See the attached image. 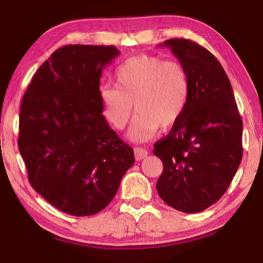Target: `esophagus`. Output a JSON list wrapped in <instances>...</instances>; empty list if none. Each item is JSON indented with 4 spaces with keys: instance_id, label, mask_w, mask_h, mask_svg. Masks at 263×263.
<instances>
[{
    "instance_id": "34e87169",
    "label": "esophagus",
    "mask_w": 263,
    "mask_h": 263,
    "mask_svg": "<svg viewBox=\"0 0 263 263\" xmlns=\"http://www.w3.org/2000/svg\"><path fill=\"white\" fill-rule=\"evenodd\" d=\"M133 152H135V158L137 161H139V160H142L144 158L147 157V151L142 147H135L133 149Z\"/></svg>"
}]
</instances>
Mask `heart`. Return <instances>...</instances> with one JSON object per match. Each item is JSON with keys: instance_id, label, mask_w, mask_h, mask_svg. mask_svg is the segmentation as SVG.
<instances>
[{"instance_id": "heart-1", "label": "heart", "mask_w": 263, "mask_h": 263, "mask_svg": "<svg viewBox=\"0 0 263 263\" xmlns=\"http://www.w3.org/2000/svg\"><path fill=\"white\" fill-rule=\"evenodd\" d=\"M115 80L116 87H100L103 115L114 128L123 130L135 108L137 116L128 132L135 141L151 139L158 128H172L188 106L189 77L177 61L151 54L131 57L116 69Z\"/></svg>"}]
</instances>
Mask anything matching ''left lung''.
I'll return each instance as SVG.
<instances>
[{"instance_id":"obj_1","label":"left lung","mask_w":263,"mask_h":263,"mask_svg":"<svg viewBox=\"0 0 263 263\" xmlns=\"http://www.w3.org/2000/svg\"><path fill=\"white\" fill-rule=\"evenodd\" d=\"M190 81L183 116L153 153L163 163L157 190L176 210L196 213L219 199L232 182L242 158V121L232 86L217 58L188 39H169Z\"/></svg>"}]
</instances>
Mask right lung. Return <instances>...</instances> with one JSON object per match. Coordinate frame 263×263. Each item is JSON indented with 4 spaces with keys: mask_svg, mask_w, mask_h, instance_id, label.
<instances>
[{
    "mask_svg": "<svg viewBox=\"0 0 263 263\" xmlns=\"http://www.w3.org/2000/svg\"><path fill=\"white\" fill-rule=\"evenodd\" d=\"M115 46L67 45L33 75L22 100L18 148L30 184L58 210L91 216L112 201L135 154L103 116L102 70Z\"/></svg>",
    "mask_w": 263,
    "mask_h": 263,
    "instance_id": "obj_1",
    "label": "right lung"
}]
</instances>
